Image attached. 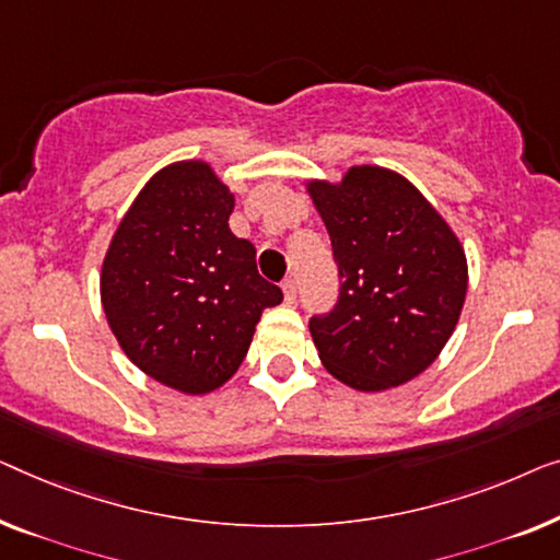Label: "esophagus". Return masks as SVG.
I'll use <instances>...</instances> for the list:
<instances>
[{
  "mask_svg": "<svg viewBox=\"0 0 560 560\" xmlns=\"http://www.w3.org/2000/svg\"><path fill=\"white\" fill-rule=\"evenodd\" d=\"M281 291H283V302L287 304H294L296 302V281L294 279H287L281 283Z\"/></svg>",
  "mask_w": 560,
  "mask_h": 560,
  "instance_id": "esophagus-1",
  "label": "esophagus"
}]
</instances>
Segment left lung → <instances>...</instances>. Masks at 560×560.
<instances>
[{"label":"left lung","instance_id":"8db88e82","mask_svg":"<svg viewBox=\"0 0 560 560\" xmlns=\"http://www.w3.org/2000/svg\"><path fill=\"white\" fill-rule=\"evenodd\" d=\"M332 241L340 299L310 322L327 373L360 393L421 375L454 335L467 299V254L446 218L400 172L352 164L306 179Z\"/></svg>","mask_w":560,"mask_h":560}]
</instances>
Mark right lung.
Here are the masks:
<instances>
[{
  "instance_id": "obj_1",
  "label": "right lung",
  "mask_w": 560,
  "mask_h": 560,
  "mask_svg": "<svg viewBox=\"0 0 560 560\" xmlns=\"http://www.w3.org/2000/svg\"><path fill=\"white\" fill-rule=\"evenodd\" d=\"M235 195L210 162L179 160L149 177L101 264V306L124 355L187 396L235 375L281 289L233 235Z\"/></svg>"
}]
</instances>
